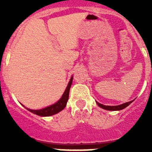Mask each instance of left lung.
<instances>
[{"label":"left lung","instance_id":"8db88e82","mask_svg":"<svg viewBox=\"0 0 152 152\" xmlns=\"http://www.w3.org/2000/svg\"><path fill=\"white\" fill-rule=\"evenodd\" d=\"M132 101L128 102H125V103H123L121 105H118V106H104L102 104L99 103L97 102L98 106H100L101 108L104 109V110H123V109H125V107H127L129 105H130V103H132Z\"/></svg>","mask_w":152,"mask_h":152}]
</instances>
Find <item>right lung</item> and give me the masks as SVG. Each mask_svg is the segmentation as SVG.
Instances as JSON below:
<instances>
[{
    "instance_id": "right-lung-1",
    "label": "right lung",
    "mask_w": 152,
    "mask_h": 152,
    "mask_svg": "<svg viewBox=\"0 0 152 152\" xmlns=\"http://www.w3.org/2000/svg\"><path fill=\"white\" fill-rule=\"evenodd\" d=\"M72 83V76L70 79V81H69V84L67 86L66 89L64 91L63 95L56 103L53 104L51 106H47L46 108L42 109V110H30V109L27 108V110H28L30 112L36 114V115L42 116V117H48V116L53 115V114L59 113L60 111H61L66 106L67 102H68V99H69V90H70V88H71Z\"/></svg>"
}]
</instances>
